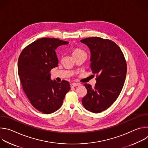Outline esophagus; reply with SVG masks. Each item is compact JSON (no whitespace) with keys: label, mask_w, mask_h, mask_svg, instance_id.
I'll return each mask as SVG.
<instances>
[{"label":"esophagus","mask_w":148,"mask_h":148,"mask_svg":"<svg viewBox=\"0 0 148 148\" xmlns=\"http://www.w3.org/2000/svg\"><path fill=\"white\" fill-rule=\"evenodd\" d=\"M77 86H79V84H77V83H73L71 84V87H77Z\"/></svg>","instance_id":"esophagus-1"}]
</instances>
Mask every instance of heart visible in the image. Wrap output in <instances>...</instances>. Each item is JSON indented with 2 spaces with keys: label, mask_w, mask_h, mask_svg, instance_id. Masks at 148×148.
I'll list each match as a JSON object with an SVG mask.
<instances>
[{
  "label": "heart",
  "mask_w": 148,
  "mask_h": 148,
  "mask_svg": "<svg viewBox=\"0 0 148 148\" xmlns=\"http://www.w3.org/2000/svg\"><path fill=\"white\" fill-rule=\"evenodd\" d=\"M73 53L74 56L79 55V54H86V53L85 51H84L83 50H82V49H79V48H75V49H74L73 50Z\"/></svg>",
  "instance_id": "b5f03b06"
}]
</instances>
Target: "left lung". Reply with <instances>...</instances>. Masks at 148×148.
<instances>
[{
  "instance_id": "left-lung-1",
  "label": "left lung",
  "mask_w": 148,
  "mask_h": 148,
  "mask_svg": "<svg viewBox=\"0 0 148 148\" xmlns=\"http://www.w3.org/2000/svg\"><path fill=\"white\" fill-rule=\"evenodd\" d=\"M81 42L90 49V67L97 75L94 88L84 84L87 94L82 103L88 111L99 113L110 107L121 92L127 71L126 60L119 47L112 40L92 37Z\"/></svg>"
}]
</instances>
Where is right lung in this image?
<instances>
[{"mask_svg": "<svg viewBox=\"0 0 148 148\" xmlns=\"http://www.w3.org/2000/svg\"><path fill=\"white\" fill-rule=\"evenodd\" d=\"M68 41L55 38L38 39L27 46L18 59V74L23 90L33 106L49 114L57 111L70 89V82L50 80V71L58 66L55 50Z\"/></svg>", "mask_w": 148, "mask_h": 148, "instance_id": "right-lung-1", "label": "right lung"}]
</instances>
